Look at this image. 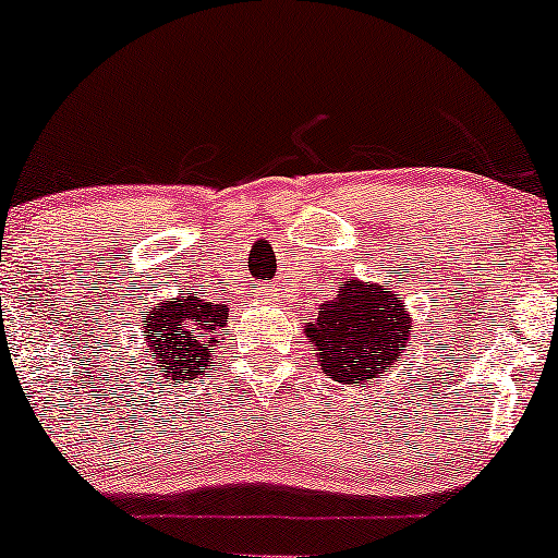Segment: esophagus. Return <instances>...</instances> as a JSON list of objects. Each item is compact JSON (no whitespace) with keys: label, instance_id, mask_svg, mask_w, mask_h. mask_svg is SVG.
Segmentation results:
<instances>
[{"label":"esophagus","instance_id":"esophagus-1","mask_svg":"<svg viewBox=\"0 0 558 558\" xmlns=\"http://www.w3.org/2000/svg\"><path fill=\"white\" fill-rule=\"evenodd\" d=\"M257 296L265 299V301L272 299V288H270V286H259V288H257Z\"/></svg>","mask_w":558,"mask_h":558}]
</instances>
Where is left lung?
<instances>
[{
    "label": "left lung",
    "mask_w": 558,
    "mask_h": 558,
    "mask_svg": "<svg viewBox=\"0 0 558 558\" xmlns=\"http://www.w3.org/2000/svg\"><path fill=\"white\" fill-rule=\"evenodd\" d=\"M399 293L388 288L345 280L332 301H325L306 338L317 345L319 367L338 383L367 386L388 373L409 343V317Z\"/></svg>",
    "instance_id": "1"
}]
</instances>
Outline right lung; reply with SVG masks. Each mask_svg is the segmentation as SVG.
<instances>
[{
	"label": "right lung",
	"instance_id": "right-lung-1",
	"mask_svg": "<svg viewBox=\"0 0 558 558\" xmlns=\"http://www.w3.org/2000/svg\"><path fill=\"white\" fill-rule=\"evenodd\" d=\"M228 325V306L196 296L168 301L151 312L144 332H149L159 373L172 369V377L198 375L209 367V345L220 343Z\"/></svg>",
	"mask_w": 558,
	"mask_h": 558
}]
</instances>
